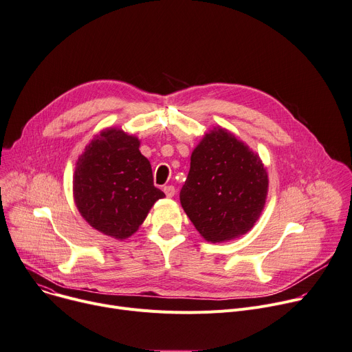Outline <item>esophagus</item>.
I'll return each instance as SVG.
<instances>
[{
	"mask_svg": "<svg viewBox=\"0 0 352 352\" xmlns=\"http://www.w3.org/2000/svg\"><path fill=\"white\" fill-rule=\"evenodd\" d=\"M164 192H165V195H166L168 197H173L175 193H176V188H175V186L169 184V186H165V187H164Z\"/></svg>",
	"mask_w": 352,
	"mask_h": 352,
	"instance_id": "1",
	"label": "esophagus"
}]
</instances>
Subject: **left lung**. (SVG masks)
Wrapping results in <instances>:
<instances>
[{"label": "left lung", "instance_id": "8db88e82", "mask_svg": "<svg viewBox=\"0 0 352 352\" xmlns=\"http://www.w3.org/2000/svg\"><path fill=\"white\" fill-rule=\"evenodd\" d=\"M190 160L180 203L196 230L211 242L248 232L267 193V173L259 156L220 128L206 135Z\"/></svg>", "mask_w": 352, "mask_h": 352}]
</instances>
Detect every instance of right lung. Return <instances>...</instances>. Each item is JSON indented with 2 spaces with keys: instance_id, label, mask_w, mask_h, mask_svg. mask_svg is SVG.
<instances>
[{
  "instance_id": "obj_1",
  "label": "right lung",
  "mask_w": 352,
  "mask_h": 352,
  "mask_svg": "<svg viewBox=\"0 0 352 352\" xmlns=\"http://www.w3.org/2000/svg\"><path fill=\"white\" fill-rule=\"evenodd\" d=\"M73 192L85 220L117 239L137 231L153 203L165 196L153 186L138 138L121 129L102 131L89 144L77 160Z\"/></svg>"
}]
</instances>
